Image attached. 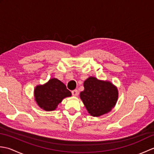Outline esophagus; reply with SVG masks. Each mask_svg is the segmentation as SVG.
Wrapping results in <instances>:
<instances>
[{"mask_svg": "<svg viewBox=\"0 0 154 154\" xmlns=\"http://www.w3.org/2000/svg\"><path fill=\"white\" fill-rule=\"evenodd\" d=\"M71 93H72V95L73 97H77L78 95V91L76 89L72 91Z\"/></svg>", "mask_w": 154, "mask_h": 154, "instance_id": "1", "label": "esophagus"}]
</instances>
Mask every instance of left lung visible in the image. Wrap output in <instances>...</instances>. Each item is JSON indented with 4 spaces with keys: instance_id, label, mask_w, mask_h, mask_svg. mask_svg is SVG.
Listing matches in <instances>:
<instances>
[{
    "instance_id": "8db88e82",
    "label": "left lung",
    "mask_w": 154,
    "mask_h": 154,
    "mask_svg": "<svg viewBox=\"0 0 154 154\" xmlns=\"http://www.w3.org/2000/svg\"><path fill=\"white\" fill-rule=\"evenodd\" d=\"M83 86L84 91L80 93V98L90 115L102 116L115 106L119 91L110 81L91 76L84 81Z\"/></svg>"
}]
</instances>
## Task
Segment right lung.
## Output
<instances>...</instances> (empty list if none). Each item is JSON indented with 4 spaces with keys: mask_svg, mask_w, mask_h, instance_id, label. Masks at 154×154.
Wrapping results in <instances>:
<instances>
[{
    "mask_svg": "<svg viewBox=\"0 0 154 154\" xmlns=\"http://www.w3.org/2000/svg\"><path fill=\"white\" fill-rule=\"evenodd\" d=\"M34 100L38 106L45 111L57 109L63 99L71 96L65 85L56 78H51L44 85H38L34 91Z\"/></svg>",
    "mask_w": 154,
    "mask_h": 154,
    "instance_id": "obj_1",
    "label": "right lung"
}]
</instances>
